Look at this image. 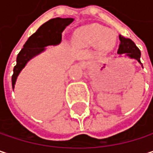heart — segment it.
Wrapping results in <instances>:
<instances>
[{
    "label": "heart",
    "instance_id": "obj_1",
    "mask_svg": "<svg viewBox=\"0 0 153 153\" xmlns=\"http://www.w3.org/2000/svg\"><path fill=\"white\" fill-rule=\"evenodd\" d=\"M74 42L79 46H96L110 50L114 46L116 37L106 27L98 24H91L79 28L74 34Z\"/></svg>",
    "mask_w": 153,
    "mask_h": 153
}]
</instances>
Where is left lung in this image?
Listing matches in <instances>:
<instances>
[{"label": "left lung", "mask_w": 153, "mask_h": 153, "mask_svg": "<svg viewBox=\"0 0 153 153\" xmlns=\"http://www.w3.org/2000/svg\"><path fill=\"white\" fill-rule=\"evenodd\" d=\"M119 39H120V45H119L117 53L120 55L126 54L128 56L134 58V59H137L141 64V61H140L141 51L137 47V45L135 44V42L132 40L125 38L122 35H120Z\"/></svg>", "instance_id": "obj_1"}]
</instances>
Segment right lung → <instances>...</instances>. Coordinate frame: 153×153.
Returning a JSON list of instances; mask_svg holds the SVG:
<instances>
[{"label": "right lung", "mask_w": 153, "mask_h": 153, "mask_svg": "<svg viewBox=\"0 0 153 153\" xmlns=\"http://www.w3.org/2000/svg\"><path fill=\"white\" fill-rule=\"evenodd\" d=\"M74 21V18H52L43 24L33 35L29 37L16 56V65L13 69L12 88H14L16 77L26 63L34 56L40 54L48 45L60 43L65 28Z\"/></svg>", "instance_id": "add662e5"}]
</instances>
